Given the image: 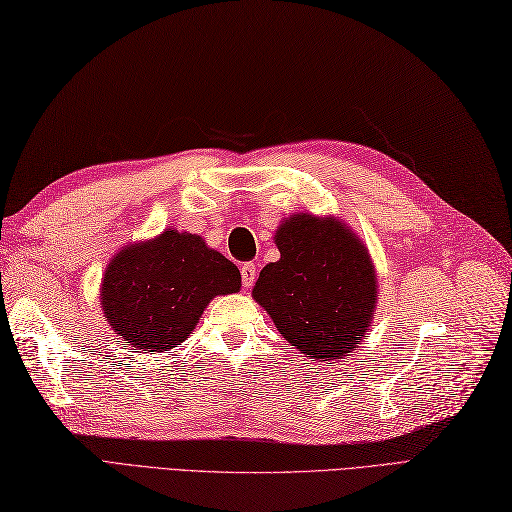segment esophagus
I'll return each mask as SVG.
<instances>
[{
    "label": "esophagus",
    "mask_w": 512,
    "mask_h": 512,
    "mask_svg": "<svg viewBox=\"0 0 512 512\" xmlns=\"http://www.w3.org/2000/svg\"><path fill=\"white\" fill-rule=\"evenodd\" d=\"M241 282L245 289H249L256 282V265L254 263H243L241 265Z\"/></svg>",
    "instance_id": "esophagus-1"
}]
</instances>
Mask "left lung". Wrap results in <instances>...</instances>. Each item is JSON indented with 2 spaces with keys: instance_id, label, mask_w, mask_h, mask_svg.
I'll return each mask as SVG.
<instances>
[{
  "instance_id": "1",
  "label": "left lung",
  "mask_w": 512,
  "mask_h": 512,
  "mask_svg": "<svg viewBox=\"0 0 512 512\" xmlns=\"http://www.w3.org/2000/svg\"><path fill=\"white\" fill-rule=\"evenodd\" d=\"M278 263L260 271L254 299L299 352L350 356L376 308V271L365 245L332 217L295 215L276 232Z\"/></svg>"
}]
</instances>
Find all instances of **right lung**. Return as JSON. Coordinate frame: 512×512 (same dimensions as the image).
<instances>
[{
    "mask_svg": "<svg viewBox=\"0 0 512 512\" xmlns=\"http://www.w3.org/2000/svg\"><path fill=\"white\" fill-rule=\"evenodd\" d=\"M241 289V273L195 234L162 232L112 258L102 284L104 317L143 354L189 339L215 295Z\"/></svg>",
    "mask_w": 512,
    "mask_h": 512,
    "instance_id": "right-lung-1",
    "label": "right lung"
}]
</instances>
